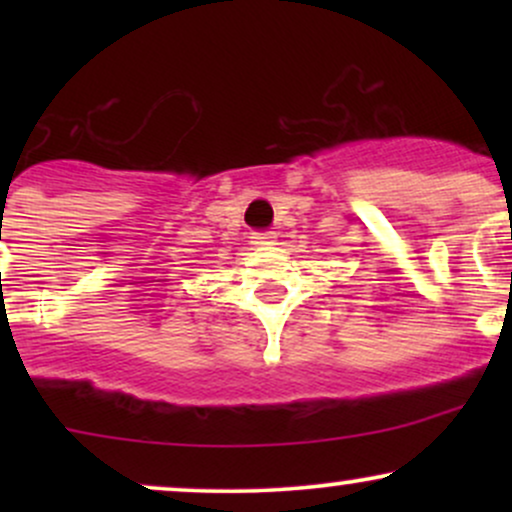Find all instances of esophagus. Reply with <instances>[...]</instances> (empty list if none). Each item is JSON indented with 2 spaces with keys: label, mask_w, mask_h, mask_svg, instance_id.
Wrapping results in <instances>:
<instances>
[{
  "label": "esophagus",
  "mask_w": 512,
  "mask_h": 512,
  "mask_svg": "<svg viewBox=\"0 0 512 512\" xmlns=\"http://www.w3.org/2000/svg\"><path fill=\"white\" fill-rule=\"evenodd\" d=\"M274 238H276L274 231H257V233H252V243H255V245H272Z\"/></svg>",
  "instance_id": "esophagus-1"
}]
</instances>
